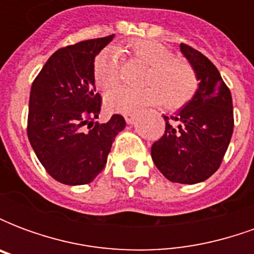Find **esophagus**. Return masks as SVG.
Segmentation results:
<instances>
[{
    "label": "esophagus",
    "mask_w": 254,
    "mask_h": 254,
    "mask_svg": "<svg viewBox=\"0 0 254 254\" xmlns=\"http://www.w3.org/2000/svg\"><path fill=\"white\" fill-rule=\"evenodd\" d=\"M124 117H125V121H127V124H133L134 120H136V116H134L133 113H127Z\"/></svg>",
    "instance_id": "34e87169"
}]
</instances>
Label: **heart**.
<instances>
[{
  "label": "heart",
  "mask_w": 254,
  "mask_h": 254,
  "mask_svg": "<svg viewBox=\"0 0 254 254\" xmlns=\"http://www.w3.org/2000/svg\"><path fill=\"white\" fill-rule=\"evenodd\" d=\"M145 65L140 89L118 88L106 96V106L113 111L129 113L145 105L162 103L169 109H178L193 98L198 87L194 69L185 60L177 58L174 52L159 42L134 39L127 47L105 49L95 58L92 76L103 91L114 88L121 80L120 54Z\"/></svg>",
  "instance_id": "b5f03b06"
}]
</instances>
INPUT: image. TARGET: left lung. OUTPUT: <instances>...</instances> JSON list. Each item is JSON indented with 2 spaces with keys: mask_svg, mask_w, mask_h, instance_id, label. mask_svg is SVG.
Here are the masks:
<instances>
[{
  "mask_svg": "<svg viewBox=\"0 0 254 254\" xmlns=\"http://www.w3.org/2000/svg\"><path fill=\"white\" fill-rule=\"evenodd\" d=\"M197 74L198 88L176 116L166 117L165 134L152 144L155 166L171 182L197 184L208 180L223 160L233 129V99L229 87L209 60L181 43Z\"/></svg>",
  "mask_w": 254,
  "mask_h": 254,
  "instance_id": "1",
  "label": "left lung"
}]
</instances>
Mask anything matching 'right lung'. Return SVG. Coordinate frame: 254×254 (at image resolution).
<instances>
[{
  "label": "right lung",
  "mask_w": 254,
  "mask_h": 254,
  "mask_svg": "<svg viewBox=\"0 0 254 254\" xmlns=\"http://www.w3.org/2000/svg\"><path fill=\"white\" fill-rule=\"evenodd\" d=\"M113 38L58 49L31 87L28 140L47 173L65 185L94 181L105 169L114 138L127 125L120 114L106 124L95 122L102 98L96 94L92 65Z\"/></svg>",
  "instance_id": "right-lung-1"
}]
</instances>
